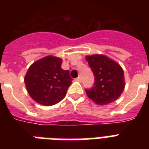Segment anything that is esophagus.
Masks as SVG:
<instances>
[{
  "label": "esophagus",
  "instance_id": "esophagus-1",
  "mask_svg": "<svg viewBox=\"0 0 149 149\" xmlns=\"http://www.w3.org/2000/svg\"><path fill=\"white\" fill-rule=\"evenodd\" d=\"M76 80H77V81H78V82H81V80H82L81 77H80V76H79V77H77V79H76Z\"/></svg>",
  "mask_w": 149,
  "mask_h": 149
}]
</instances>
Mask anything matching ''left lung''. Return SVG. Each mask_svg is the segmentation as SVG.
Wrapping results in <instances>:
<instances>
[{"mask_svg": "<svg viewBox=\"0 0 149 149\" xmlns=\"http://www.w3.org/2000/svg\"><path fill=\"white\" fill-rule=\"evenodd\" d=\"M86 58L95 77L93 86L86 89L87 96L100 105L116 100L125 88L122 68L103 55L89 56Z\"/></svg>", "mask_w": 149, "mask_h": 149, "instance_id": "1", "label": "left lung"}]
</instances>
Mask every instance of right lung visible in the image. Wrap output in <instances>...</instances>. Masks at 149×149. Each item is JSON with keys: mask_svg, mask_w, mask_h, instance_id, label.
<instances>
[{"mask_svg": "<svg viewBox=\"0 0 149 149\" xmlns=\"http://www.w3.org/2000/svg\"><path fill=\"white\" fill-rule=\"evenodd\" d=\"M62 58L46 56L29 67L24 77L27 91L38 104L51 106L62 100L72 84L69 70L61 68Z\"/></svg>", "mask_w": 149, "mask_h": 149, "instance_id": "right-lung-1", "label": "right lung"}]
</instances>
